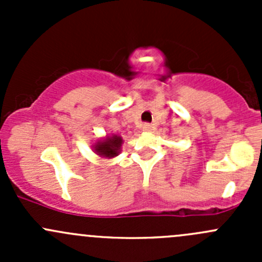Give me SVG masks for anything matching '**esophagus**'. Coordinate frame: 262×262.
I'll list each match as a JSON object with an SVG mask.
<instances>
[{
  "mask_svg": "<svg viewBox=\"0 0 262 262\" xmlns=\"http://www.w3.org/2000/svg\"><path fill=\"white\" fill-rule=\"evenodd\" d=\"M153 125L152 124H149V123H144L143 125H142V130L143 132H152L153 130Z\"/></svg>",
  "mask_w": 262,
  "mask_h": 262,
  "instance_id": "34e87169",
  "label": "esophagus"
}]
</instances>
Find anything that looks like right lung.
I'll return each mask as SVG.
<instances>
[{
  "mask_svg": "<svg viewBox=\"0 0 262 262\" xmlns=\"http://www.w3.org/2000/svg\"><path fill=\"white\" fill-rule=\"evenodd\" d=\"M121 144H123L121 137L113 134V136H107L106 138L96 142V143L92 146V148H94L95 153H96L97 156H100V157L113 158L120 153Z\"/></svg>",
  "mask_w": 262,
  "mask_h": 262,
  "instance_id": "obj_1",
  "label": "right lung"
}]
</instances>
